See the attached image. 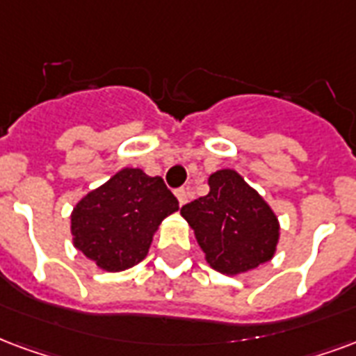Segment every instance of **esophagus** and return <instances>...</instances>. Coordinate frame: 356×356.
<instances>
[{"label":"esophagus","mask_w":356,"mask_h":356,"mask_svg":"<svg viewBox=\"0 0 356 356\" xmlns=\"http://www.w3.org/2000/svg\"><path fill=\"white\" fill-rule=\"evenodd\" d=\"M175 196H177L179 204L181 205H185L186 202H188V191H186V188H177V191H175Z\"/></svg>","instance_id":"1"}]
</instances>
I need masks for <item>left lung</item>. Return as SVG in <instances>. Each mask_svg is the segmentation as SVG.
Returning <instances> with one entry per match:
<instances>
[{
    "instance_id": "obj_1",
    "label": "left lung",
    "mask_w": 356,
    "mask_h": 356,
    "mask_svg": "<svg viewBox=\"0 0 356 356\" xmlns=\"http://www.w3.org/2000/svg\"><path fill=\"white\" fill-rule=\"evenodd\" d=\"M205 259L217 272L236 275L273 257L279 222L259 192L234 170L209 177V192L181 207Z\"/></svg>"
}]
</instances>
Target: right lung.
<instances>
[{
	"instance_id": "right-lung-1",
	"label": "right lung",
	"mask_w": 356,
	"mask_h": 356,
	"mask_svg": "<svg viewBox=\"0 0 356 356\" xmlns=\"http://www.w3.org/2000/svg\"><path fill=\"white\" fill-rule=\"evenodd\" d=\"M177 209L162 177L126 168L79 202L71 215L73 241L102 270L120 272L147 257L158 225Z\"/></svg>"
}]
</instances>
